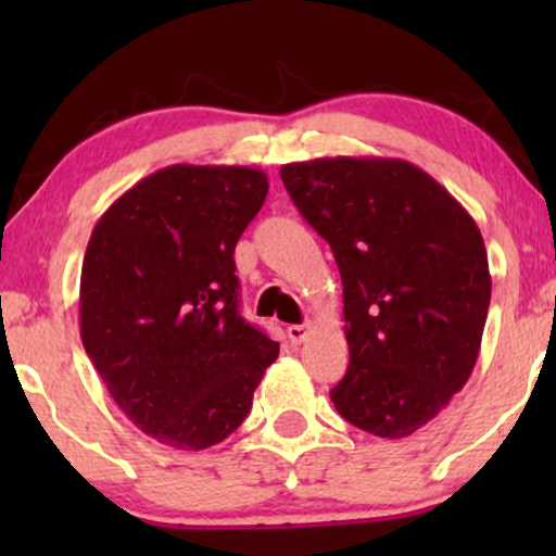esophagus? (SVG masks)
<instances>
[{"instance_id":"obj_1","label":"esophagus","mask_w":556,"mask_h":556,"mask_svg":"<svg viewBox=\"0 0 556 556\" xmlns=\"http://www.w3.org/2000/svg\"><path fill=\"white\" fill-rule=\"evenodd\" d=\"M308 331H311L308 324H295V326H288L286 337H288V341H291V344L295 346V344H301V341H306Z\"/></svg>"}]
</instances>
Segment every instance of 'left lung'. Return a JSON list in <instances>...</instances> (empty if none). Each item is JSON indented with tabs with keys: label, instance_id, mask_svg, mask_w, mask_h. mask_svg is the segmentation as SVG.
I'll return each mask as SVG.
<instances>
[{
	"label": "left lung",
	"instance_id": "8db88e82",
	"mask_svg": "<svg viewBox=\"0 0 556 556\" xmlns=\"http://www.w3.org/2000/svg\"><path fill=\"white\" fill-rule=\"evenodd\" d=\"M280 179L331 245L344 286L349 367L339 415L407 438L463 390L491 303L489 255L463 204L402 159L286 164Z\"/></svg>",
	"mask_w": 556,
	"mask_h": 556
}]
</instances>
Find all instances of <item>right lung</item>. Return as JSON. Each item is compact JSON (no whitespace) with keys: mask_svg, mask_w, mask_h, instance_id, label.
Instances as JSON below:
<instances>
[{"mask_svg":"<svg viewBox=\"0 0 556 556\" xmlns=\"http://www.w3.org/2000/svg\"><path fill=\"white\" fill-rule=\"evenodd\" d=\"M265 194L253 166L172 164L90 232L83 346L128 420L174 451L238 430L278 356V341L240 316L232 257Z\"/></svg>","mask_w":556,"mask_h":556,"instance_id":"obj_1","label":"right lung"}]
</instances>
